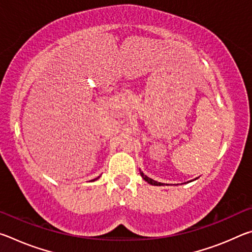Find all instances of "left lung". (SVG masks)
I'll return each mask as SVG.
<instances>
[{"instance_id": "obj_1", "label": "left lung", "mask_w": 252, "mask_h": 252, "mask_svg": "<svg viewBox=\"0 0 252 252\" xmlns=\"http://www.w3.org/2000/svg\"><path fill=\"white\" fill-rule=\"evenodd\" d=\"M140 174H141V177L144 179V180H146L148 183H150V185H152V186H163V183L158 182V181H155V180H153V179L147 177L146 174H144V173H143V172H141V171H140Z\"/></svg>"}]
</instances>
